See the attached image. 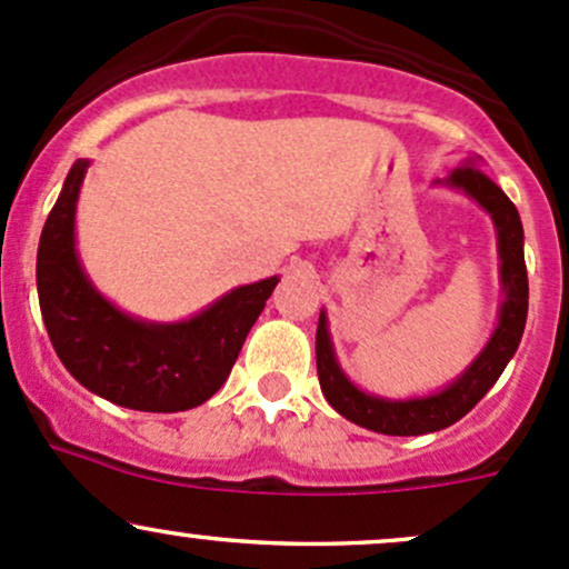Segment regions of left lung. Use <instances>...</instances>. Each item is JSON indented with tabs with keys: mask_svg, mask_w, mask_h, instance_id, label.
<instances>
[{
	"mask_svg": "<svg viewBox=\"0 0 569 569\" xmlns=\"http://www.w3.org/2000/svg\"><path fill=\"white\" fill-rule=\"evenodd\" d=\"M448 184L463 189L493 217L499 233V258H502V282L507 301L499 317L497 333L491 336L480 358L458 377V382L450 385L442 393L431 399H412V401H385L366 396L356 385L341 375L336 366L331 339H328L326 315H320L317 322V377L320 388L326 393L328 405L336 412L345 415L352 423L377 433H390V437H418L453 426L461 420L488 390L499 380L505 366L516 356L518 341L527 326L529 309V279L527 262H523V228L518 209L512 200L488 179L475 160L458 164L453 173L448 176Z\"/></svg>",
	"mask_w": 569,
	"mask_h": 569,
	"instance_id": "1",
	"label": "left lung"
}]
</instances>
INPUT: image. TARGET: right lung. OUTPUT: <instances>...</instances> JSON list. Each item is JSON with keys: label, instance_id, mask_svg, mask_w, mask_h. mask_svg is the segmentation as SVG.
Segmentation results:
<instances>
[{"label": "right lung", "instance_id": "add662e5", "mask_svg": "<svg viewBox=\"0 0 569 569\" xmlns=\"http://www.w3.org/2000/svg\"><path fill=\"white\" fill-rule=\"evenodd\" d=\"M87 164H72L40 236L38 296L53 350L83 388L119 407L181 412L203 405L228 380L279 279L238 287L179 326L121 315L97 296L76 254L72 224Z\"/></svg>", "mask_w": 569, "mask_h": 569}]
</instances>
